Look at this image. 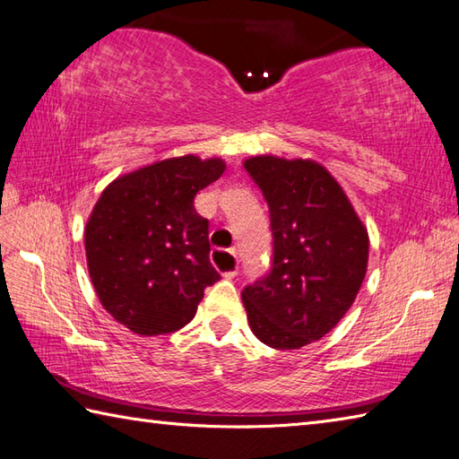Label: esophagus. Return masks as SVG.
Masks as SVG:
<instances>
[{"label": "esophagus", "instance_id": "1", "mask_svg": "<svg viewBox=\"0 0 459 459\" xmlns=\"http://www.w3.org/2000/svg\"><path fill=\"white\" fill-rule=\"evenodd\" d=\"M226 254H230L233 259H236V265H233V269H230V271H226V273H223V277H228V279H233L238 275V255H236V251H226Z\"/></svg>", "mask_w": 459, "mask_h": 459}]
</instances>
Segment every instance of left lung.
I'll return each instance as SVG.
<instances>
[{
  "mask_svg": "<svg viewBox=\"0 0 459 459\" xmlns=\"http://www.w3.org/2000/svg\"><path fill=\"white\" fill-rule=\"evenodd\" d=\"M273 233L269 273L241 291L247 321L271 349L295 351L334 329L357 299L368 233L339 182L313 160L254 156Z\"/></svg>",
  "mask_w": 459,
  "mask_h": 459,
  "instance_id": "1",
  "label": "left lung"
}]
</instances>
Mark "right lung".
<instances>
[{"label":"right lung","mask_w":459,"mask_h":459,"mask_svg":"<svg viewBox=\"0 0 459 459\" xmlns=\"http://www.w3.org/2000/svg\"><path fill=\"white\" fill-rule=\"evenodd\" d=\"M226 170L220 158L186 154L110 182L85 228L91 281L102 307L136 334L188 325L204 289L220 281L210 264V223L195 194Z\"/></svg>","instance_id":"add662e5"}]
</instances>
